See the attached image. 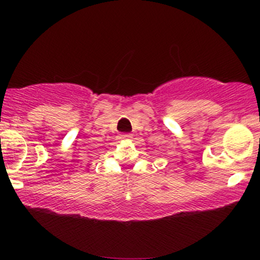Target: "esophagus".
<instances>
[{"label": "esophagus", "mask_w": 260, "mask_h": 260, "mask_svg": "<svg viewBox=\"0 0 260 260\" xmlns=\"http://www.w3.org/2000/svg\"><path fill=\"white\" fill-rule=\"evenodd\" d=\"M119 138H122V140H130V138H133V135H131V134H122V135H120Z\"/></svg>", "instance_id": "esophagus-1"}]
</instances>
